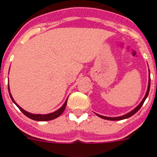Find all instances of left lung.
<instances>
[{
	"instance_id": "left-lung-1",
	"label": "left lung",
	"mask_w": 157,
	"mask_h": 157,
	"mask_svg": "<svg viewBox=\"0 0 157 157\" xmlns=\"http://www.w3.org/2000/svg\"><path fill=\"white\" fill-rule=\"evenodd\" d=\"M150 87H151V77H150V70H149V80H148V87H147V91H146V93H145L144 98L142 99V101L140 102V103L136 108H135L133 110H131L130 112H128V113H126V114H124V115L119 116V117H106V116L100 115V114H98V113H96V114L98 116V117H100V118H103V119H107V120H114V121H115V120H122V119H125V118H129V117H131V116H133L135 113H136L138 112L139 110H140V109L141 108L142 105H143V103H144V102L145 101V99H146V98L148 97L149 92H150Z\"/></svg>"
}]
</instances>
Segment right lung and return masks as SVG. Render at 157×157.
<instances>
[{
    "label": "right lung",
    "mask_w": 157,
    "mask_h": 157,
    "mask_svg": "<svg viewBox=\"0 0 157 157\" xmlns=\"http://www.w3.org/2000/svg\"><path fill=\"white\" fill-rule=\"evenodd\" d=\"M8 91H9V94H10V97H11V98H12V102L15 103L16 105L18 107V109L22 111L24 114H25L27 117H29V118H31V119H33V120H36V121H48V120H52V119H55V118H58L59 116L61 115L62 113L65 111V107H66V103H67V99L65 100V103L61 106V108H59L58 110H56L55 112L50 113H47V114H35V113H29L25 111L24 109H22L20 106L17 103V102L14 101V99L12 98V94H11V92H10V88H9V85H8Z\"/></svg>",
    "instance_id": "obj_1"
}]
</instances>
